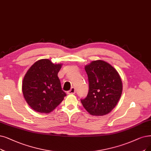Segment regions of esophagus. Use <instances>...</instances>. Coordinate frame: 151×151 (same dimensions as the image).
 I'll return each instance as SVG.
<instances>
[{"label":"esophagus","instance_id":"esophagus-1","mask_svg":"<svg viewBox=\"0 0 151 151\" xmlns=\"http://www.w3.org/2000/svg\"><path fill=\"white\" fill-rule=\"evenodd\" d=\"M76 93V89L74 87H71V88L68 91V94H74Z\"/></svg>","mask_w":151,"mask_h":151}]
</instances>
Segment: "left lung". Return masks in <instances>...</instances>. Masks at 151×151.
Returning <instances> with one entry per match:
<instances>
[{"instance_id":"8db88e82","label":"left lung","mask_w":151,"mask_h":151,"mask_svg":"<svg viewBox=\"0 0 151 151\" xmlns=\"http://www.w3.org/2000/svg\"><path fill=\"white\" fill-rule=\"evenodd\" d=\"M88 92L81 99L85 109L92 115L103 116L115 107L123 90L122 79L110 64L98 60L86 65Z\"/></svg>"}]
</instances>
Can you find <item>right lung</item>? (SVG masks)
Wrapping results in <instances>:
<instances>
[{
	"instance_id": "1",
	"label": "right lung",
	"mask_w": 151,
	"mask_h": 151,
	"mask_svg": "<svg viewBox=\"0 0 151 151\" xmlns=\"http://www.w3.org/2000/svg\"><path fill=\"white\" fill-rule=\"evenodd\" d=\"M61 64H55L49 59L33 64L26 73L22 92L27 104L35 111L48 113L61 104L66 93L58 76Z\"/></svg>"
}]
</instances>
